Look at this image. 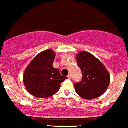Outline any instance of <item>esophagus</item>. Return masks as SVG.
Returning a JSON list of instances; mask_svg holds the SVG:
<instances>
[{
  "label": "esophagus",
  "instance_id": "34e87169",
  "mask_svg": "<svg viewBox=\"0 0 128 128\" xmlns=\"http://www.w3.org/2000/svg\"><path fill=\"white\" fill-rule=\"evenodd\" d=\"M68 79H71V75L70 74L68 75Z\"/></svg>",
  "mask_w": 128,
  "mask_h": 128
}]
</instances>
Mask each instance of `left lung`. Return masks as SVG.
Here are the masks:
<instances>
[{"label":"left lung","mask_w":128,"mask_h":128,"mask_svg":"<svg viewBox=\"0 0 128 128\" xmlns=\"http://www.w3.org/2000/svg\"><path fill=\"white\" fill-rule=\"evenodd\" d=\"M76 60L82 74L81 80L74 84L77 94L88 100L101 96L110 82V74L105 66L94 56L86 52L78 54Z\"/></svg>","instance_id":"1"}]
</instances>
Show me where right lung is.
<instances>
[{
  "label": "right lung",
  "mask_w": 128,
  "mask_h": 128,
  "mask_svg": "<svg viewBox=\"0 0 128 128\" xmlns=\"http://www.w3.org/2000/svg\"><path fill=\"white\" fill-rule=\"evenodd\" d=\"M55 53L47 50L39 54L27 66L23 81L26 88L38 98H48L59 90L60 84L68 78L54 68Z\"/></svg>",
  "instance_id": "right-lung-1"
}]
</instances>
